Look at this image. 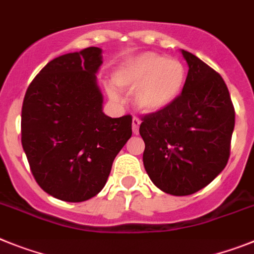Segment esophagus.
<instances>
[{
  "label": "esophagus",
  "instance_id": "34e87169",
  "mask_svg": "<svg viewBox=\"0 0 254 254\" xmlns=\"http://www.w3.org/2000/svg\"><path fill=\"white\" fill-rule=\"evenodd\" d=\"M139 127H140V120L138 118H133V123H131V127H133V133L138 134L139 133Z\"/></svg>",
  "mask_w": 254,
  "mask_h": 254
}]
</instances>
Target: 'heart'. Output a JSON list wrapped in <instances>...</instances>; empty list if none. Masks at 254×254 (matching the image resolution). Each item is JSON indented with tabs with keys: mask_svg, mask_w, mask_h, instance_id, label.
Here are the masks:
<instances>
[{
	"mask_svg": "<svg viewBox=\"0 0 254 254\" xmlns=\"http://www.w3.org/2000/svg\"><path fill=\"white\" fill-rule=\"evenodd\" d=\"M114 80L123 89L134 90L138 109L154 112L165 109L180 96L187 80V67L182 61L156 52H144L125 61L115 72ZM111 98L118 92L109 89Z\"/></svg>",
	"mask_w": 254,
	"mask_h": 254,
	"instance_id": "b5f03b06",
	"label": "heart"
}]
</instances>
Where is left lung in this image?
Instances as JSON below:
<instances>
[{"label":"left lung","instance_id":"8db88e82","mask_svg":"<svg viewBox=\"0 0 254 254\" xmlns=\"http://www.w3.org/2000/svg\"><path fill=\"white\" fill-rule=\"evenodd\" d=\"M189 66L180 96L165 109L140 116L144 169L153 184L173 195L200 190L230 157L235 110L219 72L182 51Z\"/></svg>","mask_w":254,"mask_h":254}]
</instances>
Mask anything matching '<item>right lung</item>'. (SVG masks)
Instances as JSON below:
<instances>
[{"mask_svg": "<svg viewBox=\"0 0 254 254\" xmlns=\"http://www.w3.org/2000/svg\"><path fill=\"white\" fill-rule=\"evenodd\" d=\"M102 50L88 47L47 64L26 89L21 144L46 193L83 202L102 190L112 162L131 136V116L102 112L96 72Z\"/></svg>", "mask_w": 254, "mask_h": 254, "instance_id": "right-lung-1", "label": "right lung"}]
</instances>
